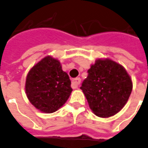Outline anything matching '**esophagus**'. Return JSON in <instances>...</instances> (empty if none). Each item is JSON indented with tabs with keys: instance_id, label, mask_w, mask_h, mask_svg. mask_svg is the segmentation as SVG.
I'll list each match as a JSON object with an SVG mask.
<instances>
[{
	"instance_id": "34e87169",
	"label": "esophagus",
	"mask_w": 148,
	"mask_h": 148,
	"mask_svg": "<svg viewBox=\"0 0 148 148\" xmlns=\"http://www.w3.org/2000/svg\"><path fill=\"white\" fill-rule=\"evenodd\" d=\"M80 83H81V78H76V79H74V80L71 82V86H72V88H78Z\"/></svg>"
}]
</instances>
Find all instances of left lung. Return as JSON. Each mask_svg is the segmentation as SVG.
I'll return each mask as SVG.
<instances>
[{
    "label": "left lung",
    "mask_w": 148,
    "mask_h": 148,
    "mask_svg": "<svg viewBox=\"0 0 148 148\" xmlns=\"http://www.w3.org/2000/svg\"><path fill=\"white\" fill-rule=\"evenodd\" d=\"M81 89L95 114L109 118L126 105L133 82L122 65L110 58H99L90 66Z\"/></svg>",
    "instance_id": "left-lung-1"
}]
</instances>
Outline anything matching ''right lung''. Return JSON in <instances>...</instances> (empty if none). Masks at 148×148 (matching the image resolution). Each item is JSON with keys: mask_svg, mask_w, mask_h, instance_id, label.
Instances as JSON below:
<instances>
[{"mask_svg": "<svg viewBox=\"0 0 148 148\" xmlns=\"http://www.w3.org/2000/svg\"><path fill=\"white\" fill-rule=\"evenodd\" d=\"M72 89L67 73L59 60L47 56L27 74L25 93L29 102L43 113L57 111L66 102Z\"/></svg>", "mask_w": 148, "mask_h": 148, "instance_id": "right-lung-1", "label": "right lung"}]
</instances>
